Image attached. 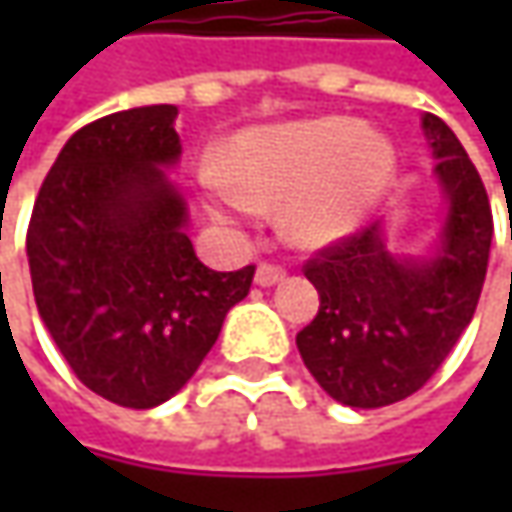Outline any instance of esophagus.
Wrapping results in <instances>:
<instances>
[{
  "label": "esophagus",
  "mask_w": 512,
  "mask_h": 512,
  "mask_svg": "<svg viewBox=\"0 0 512 512\" xmlns=\"http://www.w3.org/2000/svg\"><path fill=\"white\" fill-rule=\"evenodd\" d=\"M285 267L282 265H273V262H259V267H256V285L262 287H270L276 285V282H282L285 279Z\"/></svg>",
  "instance_id": "esophagus-1"
}]
</instances>
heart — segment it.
Returning a JSON list of instances; mask_svg holds the SVG:
<instances>
[{
	"mask_svg": "<svg viewBox=\"0 0 512 512\" xmlns=\"http://www.w3.org/2000/svg\"><path fill=\"white\" fill-rule=\"evenodd\" d=\"M396 173V150L350 116H313L236 133L222 165L199 170L205 207L247 219L285 202V233L305 247L350 236L379 205Z\"/></svg>",
	"mask_w": 512,
	"mask_h": 512,
	"instance_id": "heart-1",
	"label": "heart"
}]
</instances>
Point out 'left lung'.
<instances>
[{
  "mask_svg": "<svg viewBox=\"0 0 512 512\" xmlns=\"http://www.w3.org/2000/svg\"><path fill=\"white\" fill-rule=\"evenodd\" d=\"M436 173L447 193L442 256L396 262L379 225L353 230L305 262L319 290L316 319L296 344L313 379L347 407H384L413 396L442 367L482 296L493 210L482 176L456 133L427 113Z\"/></svg>",
  "mask_w": 512,
  "mask_h": 512,
  "instance_id": "1",
  "label": "left lung"
}]
</instances>
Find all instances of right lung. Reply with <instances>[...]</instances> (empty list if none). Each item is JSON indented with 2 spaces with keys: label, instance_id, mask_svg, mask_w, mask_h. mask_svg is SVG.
I'll use <instances>...</instances> for the list:
<instances>
[{
  "label": "right lung",
  "instance_id": "add662e5",
  "mask_svg": "<svg viewBox=\"0 0 512 512\" xmlns=\"http://www.w3.org/2000/svg\"><path fill=\"white\" fill-rule=\"evenodd\" d=\"M173 105L119 110L56 156L28 225L39 316L76 379L133 410L168 402L219 339L256 267L216 273L159 165L179 159Z\"/></svg>",
  "mask_w": 512,
  "mask_h": 512
}]
</instances>
